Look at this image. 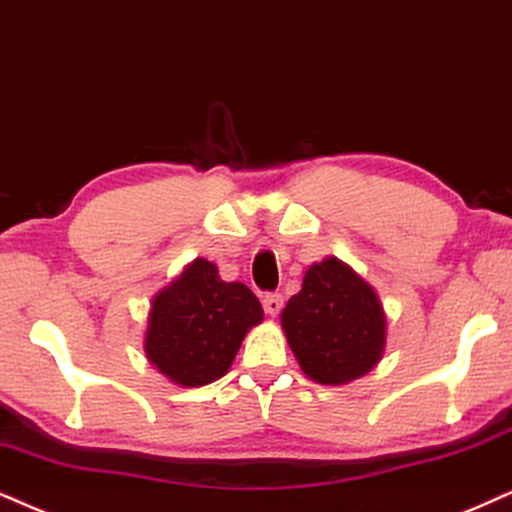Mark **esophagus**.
Wrapping results in <instances>:
<instances>
[{
    "label": "esophagus",
    "instance_id": "1",
    "mask_svg": "<svg viewBox=\"0 0 512 512\" xmlns=\"http://www.w3.org/2000/svg\"><path fill=\"white\" fill-rule=\"evenodd\" d=\"M262 304H264V312H267L269 316H276L283 307V297L278 293H267V295H264Z\"/></svg>",
    "mask_w": 512,
    "mask_h": 512
}]
</instances>
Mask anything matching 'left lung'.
Instances as JSON below:
<instances>
[{
	"mask_svg": "<svg viewBox=\"0 0 512 512\" xmlns=\"http://www.w3.org/2000/svg\"><path fill=\"white\" fill-rule=\"evenodd\" d=\"M281 326L302 371L321 385L361 378L383 357V304L364 278L335 257L307 269Z\"/></svg>",
	"mask_w": 512,
	"mask_h": 512,
	"instance_id": "8db88e82",
	"label": "left lung"
}]
</instances>
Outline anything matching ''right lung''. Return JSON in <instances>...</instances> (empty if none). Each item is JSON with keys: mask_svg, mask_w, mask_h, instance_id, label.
I'll return each mask as SVG.
<instances>
[{"mask_svg": "<svg viewBox=\"0 0 512 512\" xmlns=\"http://www.w3.org/2000/svg\"><path fill=\"white\" fill-rule=\"evenodd\" d=\"M262 316L260 300L245 283L222 281L215 264L198 257L155 295L146 357L177 385H208L229 371L245 333Z\"/></svg>", "mask_w": 512, "mask_h": 512, "instance_id": "1", "label": "right lung"}]
</instances>
